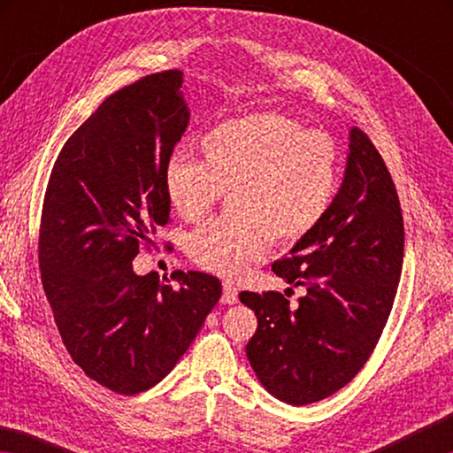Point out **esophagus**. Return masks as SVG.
<instances>
[{"label":"esophagus","instance_id":"1","mask_svg":"<svg viewBox=\"0 0 453 453\" xmlns=\"http://www.w3.org/2000/svg\"><path fill=\"white\" fill-rule=\"evenodd\" d=\"M221 302L224 303H235L237 302V288L234 283H224V294H221Z\"/></svg>","mask_w":453,"mask_h":453}]
</instances>
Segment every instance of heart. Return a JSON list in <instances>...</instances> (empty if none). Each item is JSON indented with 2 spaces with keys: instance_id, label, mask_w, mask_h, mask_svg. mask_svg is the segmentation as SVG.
Returning a JSON list of instances; mask_svg holds the SVG:
<instances>
[{
  "instance_id": "b5f03b06",
  "label": "heart",
  "mask_w": 453,
  "mask_h": 453,
  "mask_svg": "<svg viewBox=\"0 0 453 453\" xmlns=\"http://www.w3.org/2000/svg\"><path fill=\"white\" fill-rule=\"evenodd\" d=\"M202 162L175 153L164 189L183 219H199L229 191L227 218L194 229L191 259L203 270L237 278L270 254L273 243H297L316 232L340 189V150L281 113H250L219 121L199 140Z\"/></svg>"
}]
</instances>
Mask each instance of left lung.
<instances>
[{"instance_id": "8db88e82", "label": "left lung", "mask_w": 453, "mask_h": 453, "mask_svg": "<svg viewBox=\"0 0 453 453\" xmlns=\"http://www.w3.org/2000/svg\"><path fill=\"white\" fill-rule=\"evenodd\" d=\"M402 264L400 197L380 151L354 127L332 210L272 265L305 296L294 308L280 291L240 294L257 316L245 354L267 392L305 405L354 380L388 324Z\"/></svg>"}]
</instances>
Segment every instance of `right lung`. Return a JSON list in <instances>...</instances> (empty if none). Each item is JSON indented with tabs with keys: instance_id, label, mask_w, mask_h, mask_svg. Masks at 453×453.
I'll use <instances>...</instances> for the list:
<instances>
[{
	"instance_id": "obj_1",
	"label": "right lung",
	"mask_w": 453,
	"mask_h": 453,
	"mask_svg": "<svg viewBox=\"0 0 453 453\" xmlns=\"http://www.w3.org/2000/svg\"><path fill=\"white\" fill-rule=\"evenodd\" d=\"M183 73L118 89L75 129L53 164L40 224V272L61 342L88 378L145 392L186 354L221 281L178 272L137 275L140 250L170 221L164 170L189 124Z\"/></svg>"
}]
</instances>
